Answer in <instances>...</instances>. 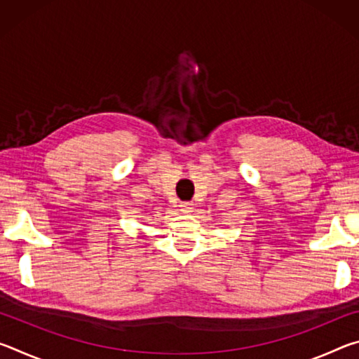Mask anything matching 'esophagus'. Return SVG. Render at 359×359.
<instances>
[{"label":"esophagus","instance_id":"obj_1","mask_svg":"<svg viewBox=\"0 0 359 359\" xmlns=\"http://www.w3.org/2000/svg\"><path fill=\"white\" fill-rule=\"evenodd\" d=\"M180 210L184 212V214H188V212H191L193 210V203H188V201H185V203H180Z\"/></svg>","mask_w":359,"mask_h":359}]
</instances>
